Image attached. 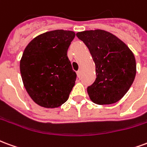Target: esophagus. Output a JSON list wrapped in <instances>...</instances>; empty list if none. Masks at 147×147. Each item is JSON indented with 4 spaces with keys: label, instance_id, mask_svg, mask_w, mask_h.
<instances>
[{
    "label": "esophagus",
    "instance_id": "obj_1",
    "mask_svg": "<svg viewBox=\"0 0 147 147\" xmlns=\"http://www.w3.org/2000/svg\"><path fill=\"white\" fill-rule=\"evenodd\" d=\"M77 75H78V78H81V70H78V72H77Z\"/></svg>",
    "mask_w": 147,
    "mask_h": 147
}]
</instances>
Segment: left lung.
<instances>
[{
  "instance_id": "1",
  "label": "left lung",
  "mask_w": 147,
  "mask_h": 147,
  "mask_svg": "<svg viewBox=\"0 0 147 147\" xmlns=\"http://www.w3.org/2000/svg\"><path fill=\"white\" fill-rule=\"evenodd\" d=\"M76 36L88 47L96 64V81L87 88L91 100L98 105L119 101L136 77L133 53L123 41L105 30L78 32Z\"/></svg>"
}]
</instances>
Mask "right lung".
Instances as JSON below:
<instances>
[{"label":"right lung","mask_w":147,"mask_h":147,"mask_svg":"<svg viewBox=\"0 0 147 147\" xmlns=\"http://www.w3.org/2000/svg\"><path fill=\"white\" fill-rule=\"evenodd\" d=\"M75 37L73 31L46 32L29 43L20 61L26 90L37 104L60 107L68 99L77 78L67 50Z\"/></svg>","instance_id":"right-lung-1"}]
</instances>
